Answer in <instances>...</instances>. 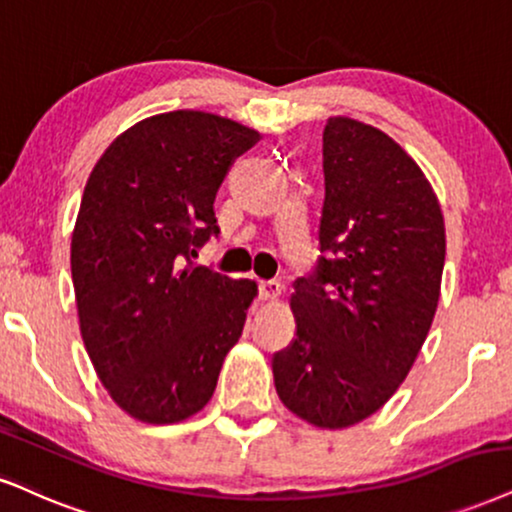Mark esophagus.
Segmentation results:
<instances>
[{"label":"esophagus","instance_id":"34e87169","mask_svg":"<svg viewBox=\"0 0 512 512\" xmlns=\"http://www.w3.org/2000/svg\"><path fill=\"white\" fill-rule=\"evenodd\" d=\"M258 294H261L263 301H277V299H280V294H282V285H280V282H275V280L261 282V285H258Z\"/></svg>","mask_w":512,"mask_h":512}]
</instances>
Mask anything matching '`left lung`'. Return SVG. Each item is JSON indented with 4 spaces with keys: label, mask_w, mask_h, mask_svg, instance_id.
I'll return each instance as SVG.
<instances>
[{
    "label": "left lung",
    "mask_w": 512,
    "mask_h": 512,
    "mask_svg": "<svg viewBox=\"0 0 512 512\" xmlns=\"http://www.w3.org/2000/svg\"><path fill=\"white\" fill-rule=\"evenodd\" d=\"M318 270L294 282L296 337L273 356L280 401L323 430L356 425L401 387L425 344L446 256L437 194L387 132L346 116L323 132Z\"/></svg>",
    "instance_id": "1"
}]
</instances>
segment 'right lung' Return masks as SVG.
<instances>
[{
	"instance_id": "add662e5",
	"label": "right lung",
	"mask_w": 512,
	"mask_h": 512,
	"mask_svg": "<svg viewBox=\"0 0 512 512\" xmlns=\"http://www.w3.org/2000/svg\"><path fill=\"white\" fill-rule=\"evenodd\" d=\"M261 132L206 111L144 118L94 163L71 239L80 334L116 406L147 425L199 413L242 337L254 280L192 266L218 235L227 170Z\"/></svg>"
}]
</instances>
